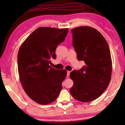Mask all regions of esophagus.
<instances>
[{
    "label": "esophagus",
    "instance_id": "obj_1",
    "mask_svg": "<svg viewBox=\"0 0 125 125\" xmlns=\"http://www.w3.org/2000/svg\"><path fill=\"white\" fill-rule=\"evenodd\" d=\"M70 73H71V71H67V77L68 78L69 77V75L70 74Z\"/></svg>",
    "mask_w": 125,
    "mask_h": 125
}]
</instances>
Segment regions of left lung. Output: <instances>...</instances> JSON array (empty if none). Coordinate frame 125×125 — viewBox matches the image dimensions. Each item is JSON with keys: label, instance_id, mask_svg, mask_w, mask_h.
<instances>
[{"label": "left lung", "instance_id": "left-lung-1", "mask_svg": "<svg viewBox=\"0 0 125 125\" xmlns=\"http://www.w3.org/2000/svg\"><path fill=\"white\" fill-rule=\"evenodd\" d=\"M71 31L78 60L84 61L85 65L80 70L71 72L73 85L70 93L76 100L89 102L99 98L110 82V51L105 38L93 27L79 26Z\"/></svg>", "mask_w": 125, "mask_h": 125}]
</instances>
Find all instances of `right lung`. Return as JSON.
Returning a JSON list of instances; mask_svg holds the SVG:
<instances>
[{"label":"right lung","mask_w":125,"mask_h":125,"mask_svg":"<svg viewBox=\"0 0 125 125\" xmlns=\"http://www.w3.org/2000/svg\"><path fill=\"white\" fill-rule=\"evenodd\" d=\"M68 29L40 27L21 44L18 54V72L26 94L41 105L56 100L67 75L65 69L51 67L57 46L64 41Z\"/></svg>","instance_id":"add662e5"}]
</instances>
